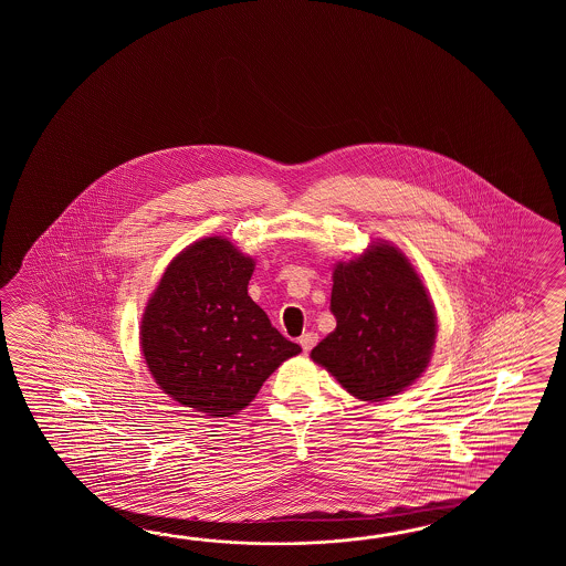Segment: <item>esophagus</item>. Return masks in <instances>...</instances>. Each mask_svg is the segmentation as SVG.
<instances>
[{"mask_svg":"<svg viewBox=\"0 0 566 566\" xmlns=\"http://www.w3.org/2000/svg\"><path fill=\"white\" fill-rule=\"evenodd\" d=\"M300 344L303 352H312L313 346L317 344V334H313V332L303 334V336L300 337Z\"/></svg>","mask_w":566,"mask_h":566,"instance_id":"esophagus-1","label":"esophagus"}]
</instances>
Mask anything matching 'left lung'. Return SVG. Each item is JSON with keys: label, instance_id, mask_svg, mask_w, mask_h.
Returning <instances> with one entry per match:
<instances>
[{"label": "left lung", "instance_id": "obj_1", "mask_svg": "<svg viewBox=\"0 0 566 566\" xmlns=\"http://www.w3.org/2000/svg\"><path fill=\"white\" fill-rule=\"evenodd\" d=\"M329 310L336 329L312 349L337 382L360 400L402 392L427 368L433 352L434 310L409 259L390 244L334 271Z\"/></svg>", "mask_w": 566, "mask_h": 566}]
</instances>
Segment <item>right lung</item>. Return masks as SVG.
<instances>
[{
    "label": "right lung",
    "instance_id": "right-lung-1",
    "mask_svg": "<svg viewBox=\"0 0 566 566\" xmlns=\"http://www.w3.org/2000/svg\"><path fill=\"white\" fill-rule=\"evenodd\" d=\"M254 261L227 239L193 242L169 263L142 322V349L159 388L208 417L249 407L301 348L249 297Z\"/></svg>",
    "mask_w": 566,
    "mask_h": 566
}]
</instances>
